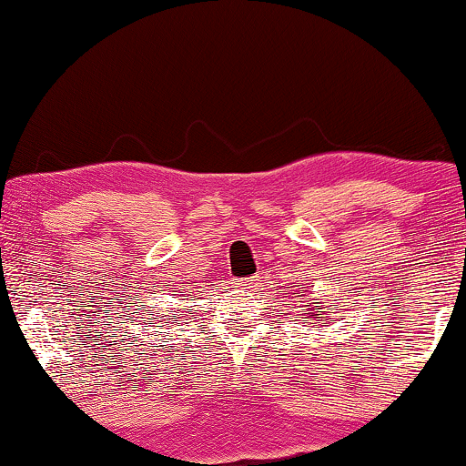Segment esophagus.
Wrapping results in <instances>:
<instances>
[{
	"label": "esophagus",
	"mask_w": 466,
	"mask_h": 466,
	"mask_svg": "<svg viewBox=\"0 0 466 466\" xmlns=\"http://www.w3.org/2000/svg\"><path fill=\"white\" fill-rule=\"evenodd\" d=\"M256 281L258 279H253V277H245V279L238 281V286L240 288H253V286H256Z\"/></svg>",
	"instance_id": "obj_1"
}]
</instances>
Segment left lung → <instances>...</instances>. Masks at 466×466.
Masks as SVG:
<instances>
[{"label":"left lung","mask_w":466,"mask_h":466,"mask_svg":"<svg viewBox=\"0 0 466 466\" xmlns=\"http://www.w3.org/2000/svg\"><path fill=\"white\" fill-rule=\"evenodd\" d=\"M318 309H322L320 305H316V308H311V305H308V311L311 314V318H314V320H316V318H322V320H325V316H322Z\"/></svg>","instance_id":"8db88e82"}]
</instances>
